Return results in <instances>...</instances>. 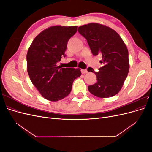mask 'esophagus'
I'll return each instance as SVG.
<instances>
[{
    "label": "esophagus",
    "mask_w": 152,
    "mask_h": 152,
    "mask_svg": "<svg viewBox=\"0 0 152 152\" xmlns=\"http://www.w3.org/2000/svg\"><path fill=\"white\" fill-rule=\"evenodd\" d=\"M81 72H82V74H86V73H87V70H84V69H82V70H81Z\"/></svg>",
    "instance_id": "1"
}]
</instances>
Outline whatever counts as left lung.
Here are the masks:
<instances>
[{
    "label": "left lung",
    "instance_id": "obj_1",
    "mask_svg": "<svg viewBox=\"0 0 152 152\" xmlns=\"http://www.w3.org/2000/svg\"><path fill=\"white\" fill-rule=\"evenodd\" d=\"M79 33L86 39L92 54H101L104 66L94 72L89 68L88 72L95 73L97 82L88 86L90 93L98 98H107L116 95L121 91L129 70L128 50L117 31L110 27L91 23L79 27Z\"/></svg>",
    "mask_w": 152,
    "mask_h": 152
}]
</instances>
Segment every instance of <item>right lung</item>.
<instances>
[{"label": "right lung", "instance_id": "obj_1", "mask_svg": "<svg viewBox=\"0 0 152 152\" xmlns=\"http://www.w3.org/2000/svg\"><path fill=\"white\" fill-rule=\"evenodd\" d=\"M77 26H53L36 36L26 54L27 72L32 84L43 97L58 102L70 93L80 69L61 68L57 62L65 56L68 40Z\"/></svg>", "mask_w": 152, "mask_h": 152}]
</instances>
